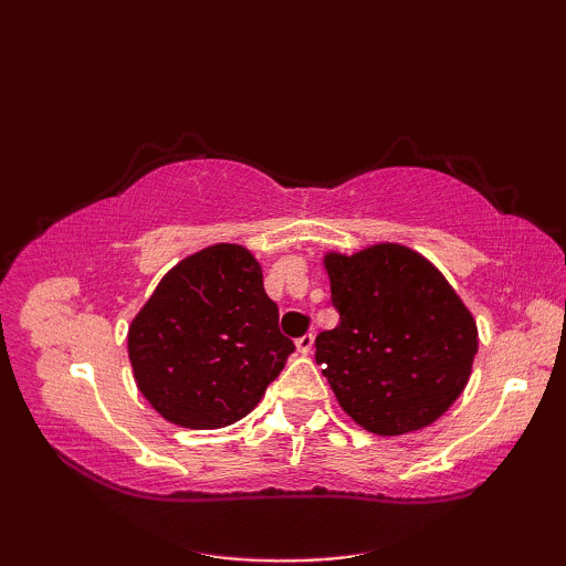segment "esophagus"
Masks as SVG:
<instances>
[{
	"label": "esophagus",
	"mask_w": 566,
	"mask_h": 566,
	"mask_svg": "<svg viewBox=\"0 0 566 566\" xmlns=\"http://www.w3.org/2000/svg\"><path fill=\"white\" fill-rule=\"evenodd\" d=\"M314 338H316L314 333H306V335H302V338H296V350L302 355H308L311 350H314Z\"/></svg>",
	"instance_id": "1"
}]
</instances>
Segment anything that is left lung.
<instances>
[{
	"label": "left lung",
	"mask_w": 566,
	"mask_h": 566,
	"mask_svg": "<svg viewBox=\"0 0 566 566\" xmlns=\"http://www.w3.org/2000/svg\"><path fill=\"white\" fill-rule=\"evenodd\" d=\"M331 302L340 314L316 338L335 399L357 426L403 436L438 420L472 375L476 323L448 280L416 250L379 243L328 252Z\"/></svg>",
	"instance_id": "1"
}]
</instances>
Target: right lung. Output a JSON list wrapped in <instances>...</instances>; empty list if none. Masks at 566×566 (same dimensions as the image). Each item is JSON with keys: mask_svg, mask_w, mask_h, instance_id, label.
<instances>
[{"mask_svg": "<svg viewBox=\"0 0 566 566\" xmlns=\"http://www.w3.org/2000/svg\"><path fill=\"white\" fill-rule=\"evenodd\" d=\"M292 353L260 262L233 243L179 262L128 328L140 394L170 423L195 430L248 416Z\"/></svg>", "mask_w": 566, "mask_h": 566, "instance_id": "obj_1", "label": "right lung"}]
</instances>
